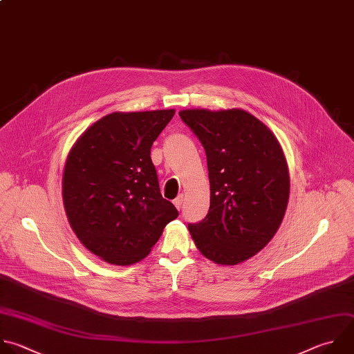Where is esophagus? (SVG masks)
Instances as JSON below:
<instances>
[{
    "mask_svg": "<svg viewBox=\"0 0 354 354\" xmlns=\"http://www.w3.org/2000/svg\"><path fill=\"white\" fill-rule=\"evenodd\" d=\"M182 203H183V194L178 196V197L174 200V204H175V207H176L178 209H180V208H182Z\"/></svg>",
    "mask_w": 354,
    "mask_h": 354,
    "instance_id": "34e87169",
    "label": "esophagus"
}]
</instances>
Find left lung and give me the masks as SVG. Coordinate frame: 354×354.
I'll list each match as a JSON object with an SVG mask.
<instances>
[{"mask_svg": "<svg viewBox=\"0 0 354 354\" xmlns=\"http://www.w3.org/2000/svg\"><path fill=\"white\" fill-rule=\"evenodd\" d=\"M203 145L209 209L189 232L203 256L222 266L249 260L277 233L289 200L288 164L274 133L243 109H185Z\"/></svg>", "mask_w": 354, "mask_h": 354, "instance_id": "left-lung-1", "label": "left lung"}]
</instances>
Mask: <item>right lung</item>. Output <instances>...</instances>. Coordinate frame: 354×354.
<instances>
[{"label": "right lung", "instance_id": "obj_1", "mask_svg": "<svg viewBox=\"0 0 354 354\" xmlns=\"http://www.w3.org/2000/svg\"><path fill=\"white\" fill-rule=\"evenodd\" d=\"M175 109L112 112L71 150L62 178L69 223L86 249L109 264L143 260L179 212L162 198L151 146Z\"/></svg>", "mask_w": 354, "mask_h": 354}]
</instances>
